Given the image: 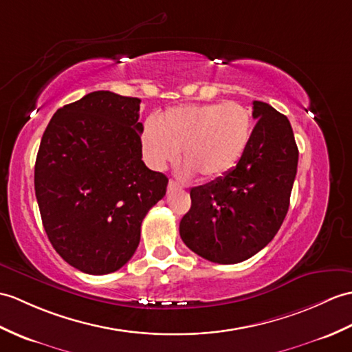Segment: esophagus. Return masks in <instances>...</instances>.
I'll return each instance as SVG.
<instances>
[{"instance_id": "34e87169", "label": "esophagus", "mask_w": 352, "mask_h": 352, "mask_svg": "<svg viewBox=\"0 0 352 352\" xmlns=\"http://www.w3.org/2000/svg\"><path fill=\"white\" fill-rule=\"evenodd\" d=\"M175 189H179V184H177L174 179H169V183H168V192H173V190H175Z\"/></svg>"}]
</instances>
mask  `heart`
<instances>
[{
	"label": "heart",
	"instance_id": "obj_1",
	"mask_svg": "<svg viewBox=\"0 0 352 352\" xmlns=\"http://www.w3.org/2000/svg\"><path fill=\"white\" fill-rule=\"evenodd\" d=\"M253 130L252 112L236 102L183 104L168 109L142 132L148 165L162 170L179 156L182 173L219 178L239 163Z\"/></svg>",
	"mask_w": 352,
	"mask_h": 352
}]
</instances>
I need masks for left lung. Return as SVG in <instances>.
<instances>
[{"mask_svg":"<svg viewBox=\"0 0 352 352\" xmlns=\"http://www.w3.org/2000/svg\"><path fill=\"white\" fill-rule=\"evenodd\" d=\"M252 116L258 122L236 166L193 187L179 222L186 246L211 263L236 264L264 249L289 208L298 163L289 120L258 100Z\"/></svg>","mask_w":352,"mask_h":352,"instance_id":"1","label":"left lung"}]
</instances>
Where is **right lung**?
<instances>
[{"mask_svg": "<svg viewBox=\"0 0 352 352\" xmlns=\"http://www.w3.org/2000/svg\"><path fill=\"white\" fill-rule=\"evenodd\" d=\"M136 97L94 91L54 113L34 168L43 228L79 272L108 274L133 256L168 178L142 162Z\"/></svg>", "mask_w": 352, "mask_h": 352, "instance_id": "add662e5", "label": "right lung"}]
</instances>
